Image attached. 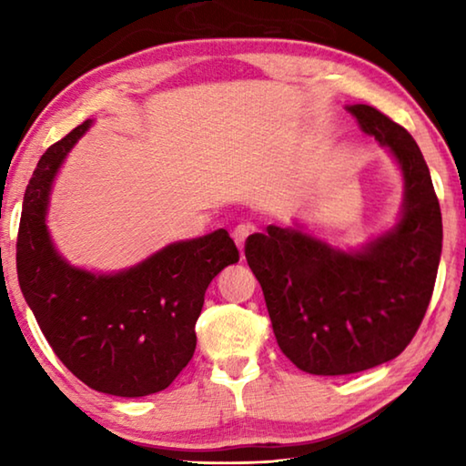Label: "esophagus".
I'll return each instance as SVG.
<instances>
[{
    "instance_id": "34e87169",
    "label": "esophagus",
    "mask_w": 466,
    "mask_h": 466,
    "mask_svg": "<svg viewBox=\"0 0 466 466\" xmlns=\"http://www.w3.org/2000/svg\"><path fill=\"white\" fill-rule=\"evenodd\" d=\"M248 236H250V226H247V224H238V226L234 228L232 238H234L236 247H238V250H240V252L244 250V242H247Z\"/></svg>"
}]
</instances>
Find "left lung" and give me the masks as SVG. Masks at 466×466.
Returning a JSON list of instances; mask_svg holds the SVG:
<instances>
[{
  "label": "left lung",
  "mask_w": 466,
  "mask_h": 466,
  "mask_svg": "<svg viewBox=\"0 0 466 466\" xmlns=\"http://www.w3.org/2000/svg\"><path fill=\"white\" fill-rule=\"evenodd\" d=\"M347 110L403 170L399 224L358 252L279 226H267L244 244L279 350L319 376L380 366L411 343L430 306L441 252L440 203L415 139L374 106Z\"/></svg>",
  "instance_id": "1"
}]
</instances>
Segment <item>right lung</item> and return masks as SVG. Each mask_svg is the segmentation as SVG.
Returning <instances> with one entry per match:
<instances>
[{
	"instance_id": "obj_1",
	"label": "right lung",
	"mask_w": 466,
	"mask_h": 466,
	"mask_svg": "<svg viewBox=\"0 0 466 466\" xmlns=\"http://www.w3.org/2000/svg\"><path fill=\"white\" fill-rule=\"evenodd\" d=\"M84 121L38 160L25 193L15 269L20 289L63 366L90 389L115 397L164 390L191 361L205 289L238 248L226 230L168 244L119 273L76 269L46 230L49 191Z\"/></svg>"
}]
</instances>
